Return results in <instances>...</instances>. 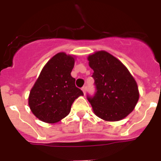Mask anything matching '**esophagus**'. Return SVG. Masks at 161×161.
Here are the masks:
<instances>
[{
	"mask_svg": "<svg viewBox=\"0 0 161 161\" xmlns=\"http://www.w3.org/2000/svg\"><path fill=\"white\" fill-rule=\"evenodd\" d=\"M86 89H87V87H86V86H83V87L81 88V90L83 91V93H84V94H85V93H86Z\"/></svg>",
	"mask_w": 161,
	"mask_h": 161,
	"instance_id": "obj_1",
	"label": "esophagus"
}]
</instances>
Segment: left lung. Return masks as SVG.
<instances>
[{
    "label": "left lung",
    "mask_w": 161,
    "mask_h": 161,
    "mask_svg": "<svg viewBox=\"0 0 161 161\" xmlns=\"http://www.w3.org/2000/svg\"><path fill=\"white\" fill-rule=\"evenodd\" d=\"M97 92L88 97L93 113L107 122L122 120L131 113L139 98L136 80L119 59L106 51L88 56Z\"/></svg>",
    "instance_id": "left-lung-1"
}]
</instances>
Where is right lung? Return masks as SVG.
I'll return each instance as SVG.
<instances>
[{
    "mask_svg": "<svg viewBox=\"0 0 161 161\" xmlns=\"http://www.w3.org/2000/svg\"><path fill=\"white\" fill-rule=\"evenodd\" d=\"M76 56L59 52L44 65L30 91L28 105L39 120L58 123L71 111V106L83 92L71 76Z\"/></svg>",
    "mask_w": 161,
    "mask_h": 161,
    "instance_id": "right-lung-1",
    "label": "right lung"
}]
</instances>
